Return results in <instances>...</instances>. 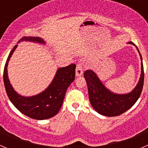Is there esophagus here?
Listing matches in <instances>:
<instances>
[{"mask_svg": "<svg viewBox=\"0 0 148 148\" xmlns=\"http://www.w3.org/2000/svg\"><path fill=\"white\" fill-rule=\"evenodd\" d=\"M83 74V68H82V64H78L76 66V70H75V75L76 77L82 76Z\"/></svg>", "mask_w": 148, "mask_h": 148, "instance_id": "esophagus-1", "label": "esophagus"}]
</instances>
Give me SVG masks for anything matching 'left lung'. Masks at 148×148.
Segmentation results:
<instances>
[{
  "label": "left lung",
  "mask_w": 148,
  "mask_h": 148,
  "mask_svg": "<svg viewBox=\"0 0 148 148\" xmlns=\"http://www.w3.org/2000/svg\"><path fill=\"white\" fill-rule=\"evenodd\" d=\"M128 44L135 46L131 41ZM136 49L142 61V71L137 85L129 93L117 94L111 92L103 84L92 70H86L84 73L88 88L90 104L99 114L105 116H119L131 108L140 96L144 84V67L142 56L138 48Z\"/></svg>",
  "instance_id": "left-lung-1"
}]
</instances>
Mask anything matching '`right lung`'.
Wrapping results in <instances>:
<instances>
[{
    "label": "right lung",
    "instance_id": "add662e5",
    "mask_svg": "<svg viewBox=\"0 0 148 148\" xmlns=\"http://www.w3.org/2000/svg\"><path fill=\"white\" fill-rule=\"evenodd\" d=\"M23 40L45 44V41L39 37H23L18 42ZM17 47L18 45H15L10 52L3 70V82L8 97L21 113L29 118L44 120L53 117L61 109L68 87L75 80L76 66L73 64L65 67L59 68L53 82L44 91L33 96H22L13 89L7 73L8 63Z\"/></svg>",
    "mask_w": 148,
    "mask_h": 148
}]
</instances>
